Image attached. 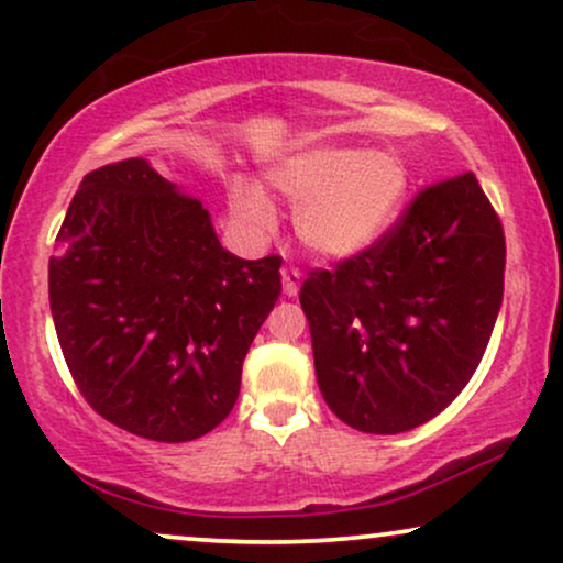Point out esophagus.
Returning <instances> with one entry per match:
<instances>
[{
  "label": "esophagus",
  "instance_id": "1",
  "mask_svg": "<svg viewBox=\"0 0 563 563\" xmlns=\"http://www.w3.org/2000/svg\"><path fill=\"white\" fill-rule=\"evenodd\" d=\"M301 286V269L294 267V264H286L283 267V294L286 296H296Z\"/></svg>",
  "mask_w": 563,
  "mask_h": 563
}]
</instances>
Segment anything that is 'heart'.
<instances>
[{"label":"heart","instance_id":"obj_1","mask_svg":"<svg viewBox=\"0 0 563 563\" xmlns=\"http://www.w3.org/2000/svg\"><path fill=\"white\" fill-rule=\"evenodd\" d=\"M269 180L294 201L299 239L322 256H354L372 246L396 222L411 183L401 157L354 146L309 148L280 162ZM230 207L256 230L275 220L269 199L252 183L233 188Z\"/></svg>","mask_w":563,"mask_h":563}]
</instances>
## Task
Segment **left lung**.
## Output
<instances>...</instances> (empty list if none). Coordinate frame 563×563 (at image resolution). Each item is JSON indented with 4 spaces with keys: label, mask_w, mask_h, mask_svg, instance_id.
Wrapping results in <instances>:
<instances>
[{
    "label": "left lung",
    "mask_w": 563,
    "mask_h": 563,
    "mask_svg": "<svg viewBox=\"0 0 563 563\" xmlns=\"http://www.w3.org/2000/svg\"><path fill=\"white\" fill-rule=\"evenodd\" d=\"M506 239L475 173L422 188L377 239L301 286L317 383L354 430L396 435L472 380L504 299Z\"/></svg>",
    "instance_id": "left-lung-1"
}]
</instances>
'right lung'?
<instances>
[{
	"label": "right lung",
	"mask_w": 563,
	"mask_h": 563,
	"mask_svg": "<svg viewBox=\"0 0 563 563\" xmlns=\"http://www.w3.org/2000/svg\"><path fill=\"white\" fill-rule=\"evenodd\" d=\"M280 262L225 252L201 201L146 159L88 173L49 260L54 330L80 396L139 438L207 435L239 398Z\"/></svg>",
	"instance_id": "right-lung-1"
}]
</instances>
